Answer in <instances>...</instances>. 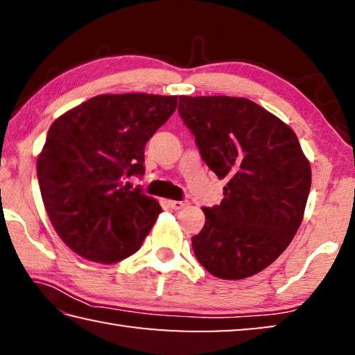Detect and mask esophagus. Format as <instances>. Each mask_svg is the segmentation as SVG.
<instances>
[{
	"label": "esophagus",
	"instance_id": "obj_1",
	"mask_svg": "<svg viewBox=\"0 0 355 355\" xmlns=\"http://www.w3.org/2000/svg\"><path fill=\"white\" fill-rule=\"evenodd\" d=\"M186 205H188V202H186V200H169V207L172 209H182Z\"/></svg>",
	"mask_w": 355,
	"mask_h": 355
}]
</instances>
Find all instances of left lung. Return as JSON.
Segmentation results:
<instances>
[{"label":"left lung","mask_w":355,"mask_h":355,"mask_svg":"<svg viewBox=\"0 0 355 355\" xmlns=\"http://www.w3.org/2000/svg\"><path fill=\"white\" fill-rule=\"evenodd\" d=\"M178 112L202 159L225 182L220 205L203 208L194 255L214 277L255 275L277 260L304 219L311 169L297 136L241 97L182 95Z\"/></svg>","instance_id":"8db88e82"}]
</instances>
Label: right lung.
<instances>
[{"instance_id":"1","label":"right lung","mask_w":355,"mask_h":355,"mask_svg":"<svg viewBox=\"0 0 355 355\" xmlns=\"http://www.w3.org/2000/svg\"><path fill=\"white\" fill-rule=\"evenodd\" d=\"M177 95L103 94L58 117L37 156L42 200L65 245L112 264L139 250L158 200L123 186L144 173V148L177 110Z\"/></svg>"}]
</instances>
